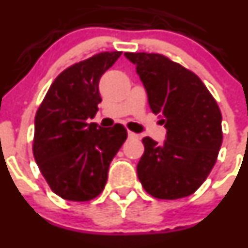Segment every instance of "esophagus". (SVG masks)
I'll return each mask as SVG.
<instances>
[{"instance_id":"obj_1","label":"esophagus","mask_w":248,"mask_h":248,"mask_svg":"<svg viewBox=\"0 0 248 248\" xmlns=\"http://www.w3.org/2000/svg\"><path fill=\"white\" fill-rule=\"evenodd\" d=\"M127 136H129V139H131V140L139 139V135L135 134V132H132V131H127Z\"/></svg>"}]
</instances>
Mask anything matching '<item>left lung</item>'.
Returning <instances> with one entry per match:
<instances>
[{
	"label": "left lung",
	"instance_id": "left-lung-1",
	"mask_svg": "<svg viewBox=\"0 0 248 248\" xmlns=\"http://www.w3.org/2000/svg\"><path fill=\"white\" fill-rule=\"evenodd\" d=\"M136 65L154 114L166 127L164 144L142 139L137 176L148 194L175 200L193 194L210 175L222 146V114L199 77L161 54L125 53Z\"/></svg>",
	"mask_w": 248,
	"mask_h": 248
}]
</instances>
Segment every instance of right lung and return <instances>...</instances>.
Masks as SVG:
<instances>
[{
    "mask_svg": "<svg viewBox=\"0 0 248 248\" xmlns=\"http://www.w3.org/2000/svg\"><path fill=\"white\" fill-rule=\"evenodd\" d=\"M122 51H104L79 61L51 83L35 117L33 156L50 189L70 202H89L104 190L109 164L126 129L88 123L99 111L101 76Z\"/></svg>",
    "mask_w": 248,
    "mask_h": 248,
    "instance_id": "1",
    "label": "right lung"
}]
</instances>
